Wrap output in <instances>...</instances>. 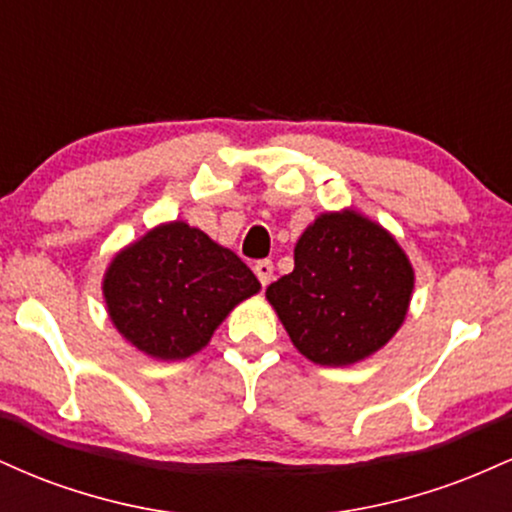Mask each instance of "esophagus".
<instances>
[{
	"mask_svg": "<svg viewBox=\"0 0 512 512\" xmlns=\"http://www.w3.org/2000/svg\"><path fill=\"white\" fill-rule=\"evenodd\" d=\"M255 274H257V279H260V284L267 286L269 281H272V276H274V264L269 260H257L255 262Z\"/></svg>",
	"mask_w": 512,
	"mask_h": 512,
	"instance_id": "esophagus-1",
	"label": "esophagus"
}]
</instances>
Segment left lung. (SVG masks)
Wrapping results in <instances>:
<instances>
[{"instance_id":"1","label":"left lung","mask_w":512,"mask_h":512,"mask_svg":"<svg viewBox=\"0 0 512 512\" xmlns=\"http://www.w3.org/2000/svg\"><path fill=\"white\" fill-rule=\"evenodd\" d=\"M291 274L267 298L293 346L320 366H349L385 346L407 315L414 272L395 238L356 211L305 228Z\"/></svg>"}]
</instances>
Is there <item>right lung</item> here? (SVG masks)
<instances>
[{
	"mask_svg": "<svg viewBox=\"0 0 512 512\" xmlns=\"http://www.w3.org/2000/svg\"><path fill=\"white\" fill-rule=\"evenodd\" d=\"M260 281L236 252L173 221L115 257L103 293L113 325L144 354L175 361L209 344L223 317Z\"/></svg>",
	"mask_w": 512,
	"mask_h": 512,
	"instance_id": "1",
	"label": "right lung"
}]
</instances>
